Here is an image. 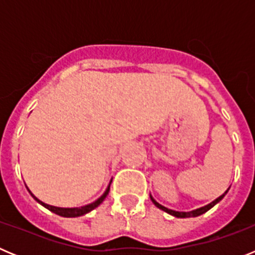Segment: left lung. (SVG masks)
Instances as JSON below:
<instances>
[{
    "label": "left lung",
    "mask_w": 255,
    "mask_h": 255,
    "mask_svg": "<svg viewBox=\"0 0 255 255\" xmlns=\"http://www.w3.org/2000/svg\"><path fill=\"white\" fill-rule=\"evenodd\" d=\"M227 191H229V189H227V190L225 191L224 194L221 195V197H218L217 199L213 200V202H212V203L207 204V206H204V207H200V208L194 209V211H190V212H177V211H172V209H168V208H166V207L162 206V204H159L158 202H155V200L153 199V198H152V195H150V199H152V202H153V203H154V206L157 207V208L162 209V211H164V212H167V213H170V215L175 216V217H177V218L197 217V216H200V215H203V213H206V212H207V211H209V209H211L212 207H213V206H216V204H217L218 202H220V200L222 199V198H224L225 195L227 194Z\"/></svg>",
    "instance_id": "left-lung-1"
}]
</instances>
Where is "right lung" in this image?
Returning a JSON list of instances; mask_svg holds the SVG:
<instances>
[{
    "instance_id": "right-lung-1",
    "label": "right lung",
    "mask_w": 255,
    "mask_h": 255,
    "mask_svg": "<svg viewBox=\"0 0 255 255\" xmlns=\"http://www.w3.org/2000/svg\"><path fill=\"white\" fill-rule=\"evenodd\" d=\"M111 181H112V180H111ZM110 185H111V182H110ZM110 185L107 186V189H106V191H105V193H103L102 197L98 198V199H97L96 202H93V203H91V204H87V206H84V207H76V208H60V207L49 206V204L43 203L42 200L38 199V198L35 197V195L31 194V191L29 190V189H28V191H29V193H30L31 197H33L35 200H37L38 203L42 204V206H43V207H46L47 209H49V211L53 212V213H56V215L61 216V217H79V216L87 215L88 212L93 211L94 208H97V207H98L101 203H102L103 200H105V198L108 195V191H110Z\"/></svg>"
}]
</instances>
